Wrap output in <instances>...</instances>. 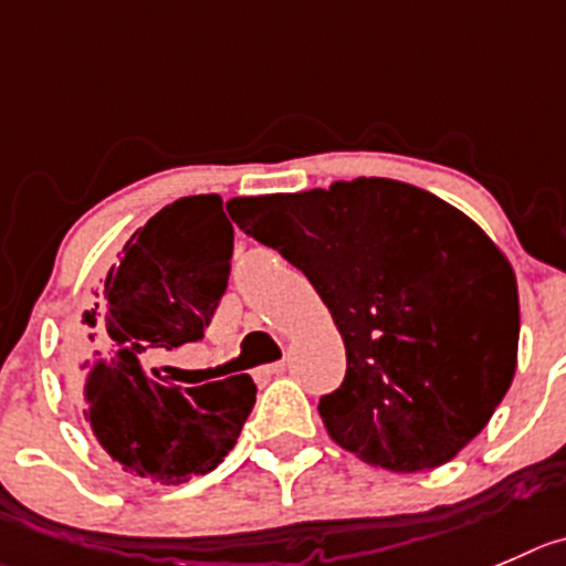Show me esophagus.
I'll return each mask as SVG.
<instances>
[{
	"mask_svg": "<svg viewBox=\"0 0 566 566\" xmlns=\"http://www.w3.org/2000/svg\"><path fill=\"white\" fill-rule=\"evenodd\" d=\"M286 373V360H277V364H269V367L258 369V378H272V375H283Z\"/></svg>",
	"mask_w": 566,
	"mask_h": 566,
	"instance_id": "esophagus-1",
	"label": "esophagus"
}]
</instances>
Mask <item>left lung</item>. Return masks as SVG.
<instances>
[{
	"mask_svg": "<svg viewBox=\"0 0 566 566\" xmlns=\"http://www.w3.org/2000/svg\"><path fill=\"white\" fill-rule=\"evenodd\" d=\"M228 213L311 280L342 333L347 375L319 400L338 448L408 475L486 428L516 373L520 294L467 213L386 177L233 197Z\"/></svg>",
	"mask_w": 566,
	"mask_h": 566,
	"instance_id": "obj_1",
	"label": "left lung"
}]
</instances>
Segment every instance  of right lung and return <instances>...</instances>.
<instances>
[{
  "instance_id": "obj_1",
  "label": "right lung",
  "mask_w": 566,
  "mask_h": 566,
  "mask_svg": "<svg viewBox=\"0 0 566 566\" xmlns=\"http://www.w3.org/2000/svg\"><path fill=\"white\" fill-rule=\"evenodd\" d=\"M230 258L222 197H182L133 233L83 314L88 342H99L94 358L80 360L85 422L125 472L177 486L217 470L235 448L255 406L250 375L182 389L144 367L153 349L202 338L228 289Z\"/></svg>"
}]
</instances>
